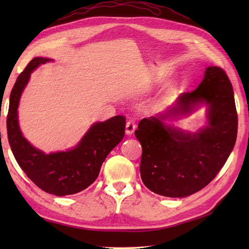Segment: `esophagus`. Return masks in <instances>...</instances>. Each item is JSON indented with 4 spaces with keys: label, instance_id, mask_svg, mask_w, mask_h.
I'll return each instance as SVG.
<instances>
[{
    "label": "esophagus",
    "instance_id": "esophagus-1",
    "mask_svg": "<svg viewBox=\"0 0 249 249\" xmlns=\"http://www.w3.org/2000/svg\"><path fill=\"white\" fill-rule=\"evenodd\" d=\"M136 129V124L134 121H128L127 123H126V134L127 135H131L135 131Z\"/></svg>",
    "mask_w": 249,
    "mask_h": 249
}]
</instances>
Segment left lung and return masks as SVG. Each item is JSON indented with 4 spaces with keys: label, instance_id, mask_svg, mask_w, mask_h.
Returning a JSON list of instances; mask_svg holds the SVG:
<instances>
[{
    "label": "left lung",
    "instance_id": "8db88e82",
    "mask_svg": "<svg viewBox=\"0 0 249 249\" xmlns=\"http://www.w3.org/2000/svg\"><path fill=\"white\" fill-rule=\"evenodd\" d=\"M208 105L209 124L190 134L168 128L162 120ZM237 113L232 84L223 68H206L202 82L183 93L165 113L140 121L135 131L142 145L140 174L145 186L170 198L187 197L217 176L233 150Z\"/></svg>",
    "mask_w": 249,
    "mask_h": 249
}]
</instances>
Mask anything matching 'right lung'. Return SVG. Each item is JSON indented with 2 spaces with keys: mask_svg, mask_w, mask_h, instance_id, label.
<instances>
[{
  "mask_svg": "<svg viewBox=\"0 0 249 249\" xmlns=\"http://www.w3.org/2000/svg\"><path fill=\"white\" fill-rule=\"evenodd\" d=\"M49 61L34 57L18 76L9 97L8 142L18 165L36 186L55 196L73 195L88 188L97 178L106 157L123 139L126 119L115 115L95 123L72 150L45 154L35 149L21 134L18 106L31 72Z\"/></svg>",
  "mask_w": 249,
  "mask_h": 249,
  "instance_id": "1",
  "label": "right lung"
}]
</instances>
